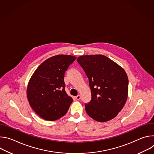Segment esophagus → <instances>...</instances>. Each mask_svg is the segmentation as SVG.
<instances>
[{
  "label": "esophagus",
  "mask_w": 154,
  "mask_h": 154,
  "mask_svg": "<svg viewBox=\"0 0 154 154\" xmlns=\"http://www.w3.org/2000/svg\"><path fill=\"white\" fill-rule=\"evenodd\" d=\"M75 98H76L77 100H80V99H81V96H80V94H79V95H77V96L75 97Z\"/></svg>",
  "instance_id": "1"
}]
</instances>
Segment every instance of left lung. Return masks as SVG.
<instances>
[{"label": "left lung", "instance_id": "obj_1", "mask_svg": "<svg viewBox=\"0 0 154 154\" xmlns=\"http://www.w3.org/2000/svg\"><path fill=\"white\" fill-rule=\"evenodd\" d=\"M89 79L91 100L85 105L91 118L106 122L115 118L128 96V80L119 65L102 55H83L77 60Z\"/></svg>", "mask_w": 154, "mask_h": 154}]
</instances>
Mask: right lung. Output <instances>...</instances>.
<instances>
[{"label":"right lung","mask_w":154,"mask_h":154,"mask_svg":"<svg viewBox=\"0 0 154 154\" xmlns=\"http://www.w3.org/2000/svg\"><path fill=\"white\" fill-rule=\"evenodd\" d=\"M76 59L58 55L42 63L31 77L27 88L29 103L42 119L55 121L68 111L73 101L65 91L64 73Z\"/></svg>","instance_id":"add662e5"}]
</instances>
